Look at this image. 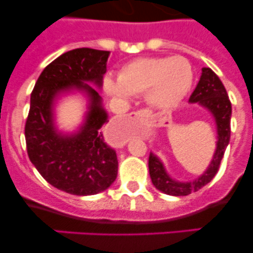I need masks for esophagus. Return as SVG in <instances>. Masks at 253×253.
I'll use <instances>...</instances> for the list:
<instances>
[{
	"instance_id": "1",
	"label": "esophagus",
	"mask_w": 253,
	"mask_h": 253,
	"mask_svg": "<svg viewBox=\"0 0 253 253\" xmlns=\"http://www.w3.org/2000/svg\"><path fill=\"white\" fill-rule=\"evenodd\" d=\"M128 116H134V117H144L148 116V114L145 111H136V112H131L128 114Z\"/></svg>"
}]
</instances>
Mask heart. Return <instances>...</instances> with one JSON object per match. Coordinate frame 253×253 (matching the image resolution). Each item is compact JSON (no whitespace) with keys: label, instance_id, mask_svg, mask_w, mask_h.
I'll use <instances>...</instances> for the list:
<instances>
[{"label":"heart","instance_id":"obj_1","mask_svg":"<svg viewBox=\"0 0 253 253\" xmlns=\"http://www.w3.org/2000/svg\"><path fill=\"white\" fill-rule=\"evenodd\" d=\"M192 66L182 56L139 57L122 66L117 81L106 77L104 88L115 98L143 94L150 106L168 110L177 105L190 91Z\"/></svg>","mask_w":253,"mask_h":253}]
</instances>
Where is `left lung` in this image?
Segmentation results:
<instances>
[{
	"label": "left lung",
	"instance_id": "1",
	"mask_svg": "<svg viewBox=\"0 0 253 253\" xmlns=\"http://www.w3.org/2000/svg\"><path fill=\"white\" fill-rule=\"evenodd\" d=\"M190 103H198L205 106L213 115L218 128V142L214 157L211 165L203 175L191 182H178L172 180L164 169L163 163L153 153L149 154V175L153 185L162 192L170 196H187L206 186L213 180L218 172L220 162L224 157L226 147L230 142V119L231 103L229 99L225 86L221 83L218 76L211 68H202V76L196 85L195 90L190 96Z\"/></svg>",
	"mask_w": 253,
	"mask_h": 253
}]
</instances>
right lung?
I'll return each mask as SVG.
<instances>
[{
  "label": "right lung",
  "mask_w": 253,
  "mask_h": 253,
  "mask_svg": "<svg viewBox=\"0 0 253 253\" xmlns=\"http://www.w3.org/2000/svg\"><path fill=\"white\" fill-rule=\"evenodd\" d=\"M110 51L81 47L67 51L42 72L30 95L25 143L30 162L50 185L76 196L96 195L116 180L117 155L104 139L108 114L100 88ZM83 90L89 96L86 122L75 135H62L53 125L52 106L61 92Z\"/></svg>",
  "instance_id": "obj_1"
}]
</instances>
